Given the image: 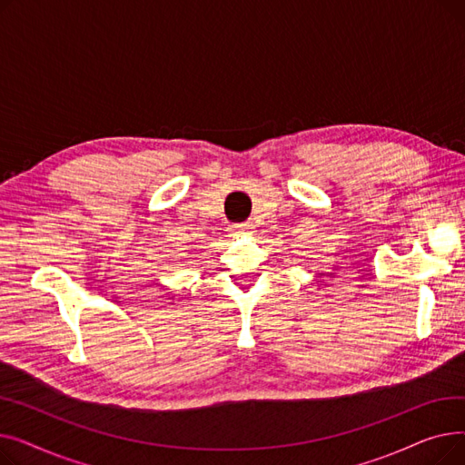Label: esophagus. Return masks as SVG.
I'll use <instances>...</instances> for the list:
<instances>
[{
    "label": "esophagus",
    "mask_w": 465,
    "mask_h": 465,
    "mask_svg": "<svg viewBox=\"0 0 465 465\" xmlns=\"http://www.w3.org/2000/svg\"><path fill=\"white\" fill-rule=\"evenodd\" d=\"M251 230H252V224L251 223H245V224H237V226H233V233H237V235H245V233H251Z\"/></svg>",
    "instance_id": "34e87169"
}]
</instances>
